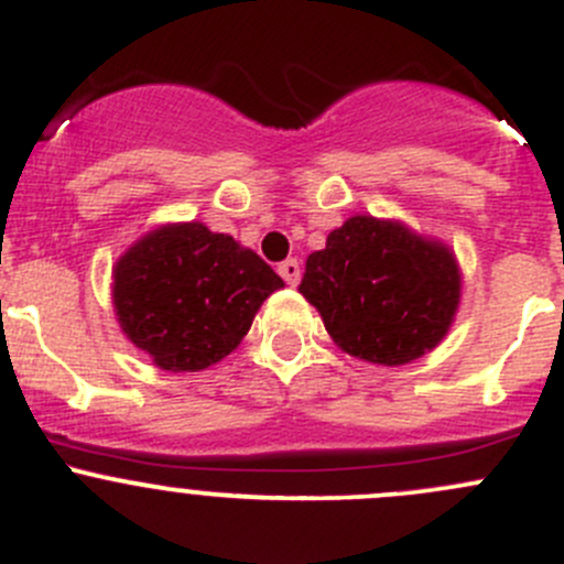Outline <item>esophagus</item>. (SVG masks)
Here are the masks:
<instances>
[{
  "instance_id": "obj_1",
  "label": "esophagus",
  "mask_w": 564,
  "mask_h": 564,
  "mask_svg": "<svg viewBox=\"0 0 564 564\" xmlns=\"http://www.w3.org/2000/svg\"><path fill=\"white\" fill-rule=\"evenodd\" d=\"M278 272H281V278L289 283V286H297L300 283V261L297 259L281 261V264H278Z\"/></svg>"
}]
</instances>
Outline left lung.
<instances>
[{
    "label": "left lung",
    "mask_w": 564,
    "mask_h": 564,
    "mask_svg": "<svg viewBox=\"0 0 564 564\" xmlns=\"http://www.w3.org/2000/svg\"><path fill=\"white\" fill-rule=\"evenodd\" d=\"M300 292L340 349L379 366H403L445 338L460 275L447 248L357 215L308 256Z\"/></svg>",
    "instance_id": "obj_1"
}]
</instances>
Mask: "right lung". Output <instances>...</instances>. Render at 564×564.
<instances>
[{
  "label": "right lung",
  "mask_w": 564,
  "mask_h": 564,
  "mask_svg": "<svg viewBox=\"0 0 564 564\" xmlns=\"http://www.w3.org/2000/svg\"><path fill=\"white\" fill-rule=\"evenodd\" d=\"M283 281L261 256L202 224L166 226L113 270V308L139 349L166 371L224 360Z\"/></svg>",
  "instance_id": "add662e5"
}]
</instances>
